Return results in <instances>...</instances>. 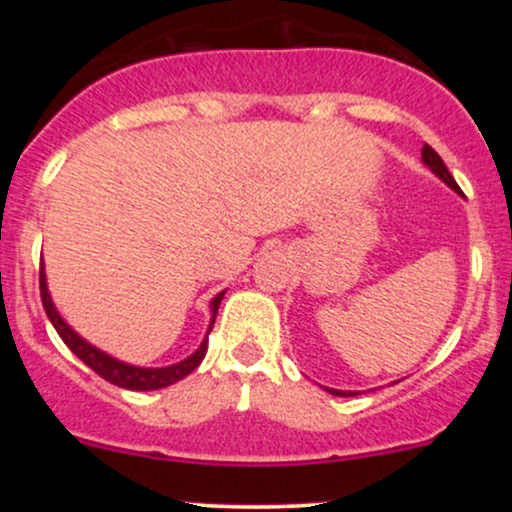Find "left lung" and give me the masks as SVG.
I'll return each instance as SVG.
<instances>
[{
  "instance_id": "left-lung-1",
  "label": "left lung",
  "mask_w": 512,
  "mask_h": 512,
  "mask_svg": "<svg viewBox=\"0 0 512 512\" xmlns=\"http://www.w3.org/2000/svg\"><path fill=\"white\" fill-rule=\"evenodd\" d=\"M421 158H424V163H426V166H428V168H431V170H433V173H436L440 180H443V182H448V185H450V187H452V190H455V192H460V187H457V182H455V178H452V175H450V170H448V168H445L443 158H440V156L436 154V151H433V149H431V146H428V144L424 146V149H421ZM330 395H337V397H346V395H349V392H342V390H330Z\"/></svg>"
}]
</instances>
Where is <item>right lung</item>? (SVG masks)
Masks as SVG:
<instances>
[{
  "label": "right lung",
  "mask_w": 512,
  "mask_h": 512,
  "mask_svg": "<svg viewBox=\"0 0 512 512\" xmlns=\"http://www.w3.org/2000/svg\"><path fill=\"white\" fill-rule=\"evenodd\" d=\"M221 298H223V293H219V296L211 301V313H214V320H216V310H219ZM40 301H43L45 313H48L52 327H55L57 334H60L62 342L67 344L69 349H72L74 354L93 370V373H98L103 380H108V383H113L117 387H125V390H161V387L178 383V380L185 378V375H190L192 370L202 363L204 354H207L209 337L204 339L202 346H199L195 354H192L190 358H185V361L175 363V366H168V368L127 366V363L115 361V358H110L108 354H103V351H98L96 346L84 342V339H81L79 334H76L72 327L62 320L60 313L55 310V305H52V301H50L43 269H40ZM214 320H211V325H214ZM211 325H209V332H211Z\"/></svg>",
  "instance_id": "add662e5"
}]
</instances>
